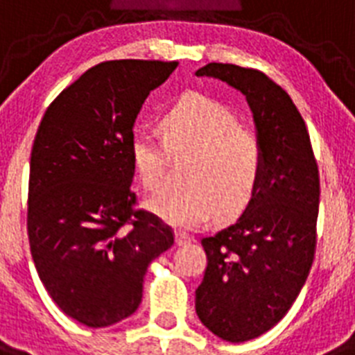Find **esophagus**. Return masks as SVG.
<instances>
[{
	"mask_svg": "<svg viewBox=\"0 0 355 355\" xmlns=\"http://www.w3.org/2000/svg\"><path fill=\"white\" fill-rule=\"evenodd\" d=\"M175 243H178L180 247L188 245V243H192V236L187 233H181V231H178V233H175Z\"/></svg>",
	"mask_w": 355,
	"mask_h": 355,
	"instance_id": "esophagus-1",
	"label": "esophagus"
}]
</instances>
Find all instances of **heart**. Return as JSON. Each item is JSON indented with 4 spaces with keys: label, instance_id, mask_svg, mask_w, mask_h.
Listing matches in <instances>:
<instances>
[{
    "label": "heart",
    "instance_id": "heart-1",
    "mask_svg": "<svg viewBox=\"0 0 355 355\" xmlns=\"http://www.w3.org/2000/svg\"><path fill=\"white\" fill-rule=\"evenodd\" d=\"M162 131L165 141L147 130L131 135V159L140 181L149 190L165 184L168 147L196 153L187 178L192 187L156 193L147 200L149 211L175 227L192 229L215 209L233 216L250 205L261 180V146L227 106L188 94L163 115Z\"/></svg>",
    "mask_w": 355,
    "mask_h": 355
}]
</instances>
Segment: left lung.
<instances>
[{
  "label": "left lung",
  "mask_w": 355,
  "mask_h": 355,
  "mask_svg": "<svg viewBox=\"0 0 355 355\" xmlns=\"http://www.w3.org/2000/svg\"><path fill=\"white\" fill-rule=\"evenodd\" d=\"M243 94L252 112L263 168L256 196L234 224L202 238L208 256L196 290L206 329L231 343L261 336L299 297L316 247L318 165L291 97L263 72L208 64L196 72Z\"/></svg>",
  "instance_id": "left-lung-1"
}]
</instances>
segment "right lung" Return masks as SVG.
Masks as SVG:
<instances>
[{
	"label": "right lung",
	"instance_id": "obj_1",
	"mask_svg": "<svg viewBox=\"0 0 355 355\" xmlns=\"http://www.w3.org/2000/svg\"><path fill=\"white\" fill-rule=\"evenodd\" d=\"M175 62L112 60L49 105L30 158L28 236L49 297L87 327H108L142 302L147 266L174 234L133 209L130 142L150 92Z\"/></svg>",
	"mask_w": 355,
	"mask_h": 355
}]
</instances>
